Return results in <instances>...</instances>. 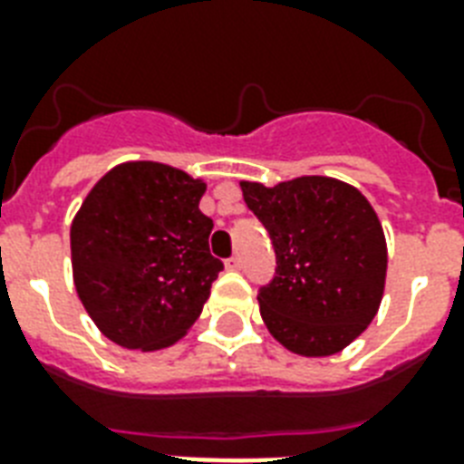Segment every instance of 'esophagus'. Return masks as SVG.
<instances>
[{"instance_id":"obj_1","label":"esophagus","mask_w":464,"mask_h":464,"mask_svg":"<svg viewBox=\"0 0 464 464\" xmlns=\"http://www.w3.org/2000/svg\"><path fill=\"white\" fill-rule=\"evenodd\" d=\"M226 269H240L238 255H233V257H228V260H226Z\"/></svg>"}]
</instances>
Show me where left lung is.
<instances>
[{
	"instance_id": "8db88e82",
	"label": "left lung",
	"mask_w": 464,
	"mask_h": 464,
	"mask_svg": "<svg viewBox=\"0 0 464 464\" xmlns=\"http://www.w3.org/2000/svg\"><path fill=\"white\" fill-rule=\"evenodd\" d=\"M269 231L276 276L257 304L269 334L291 353L320 359L352 344L381 308L388 243L381 218L359 189L327 175L240 180Z\"/></svg>"
}]
</instances>
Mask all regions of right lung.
<instances>
[{"instance_id": "right-lung-1", "label": "right lung", "mask_w": 464, "mask_h": 464, "mask_svg": "<svg viewBox=\"0 0 464 464\" xmlns=\"http://www.w3.org/2000/svg\"><path fill=\"white\" fill-rule=\"evenodd\" d=\"M202 178L159 160H125L91 188L69 228L76 296L101 334L159 352L189 332L224 269Z\"/></svg>"}]
</instances>
